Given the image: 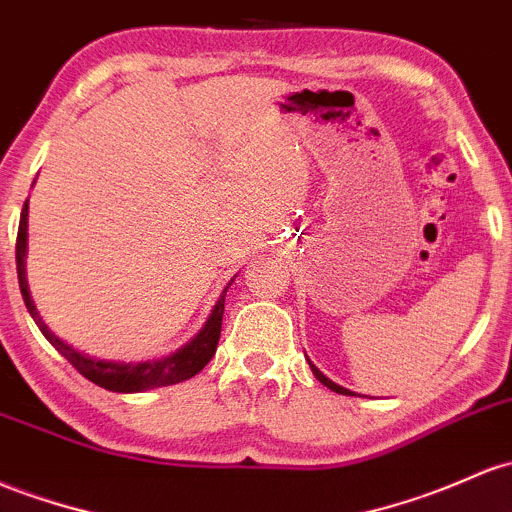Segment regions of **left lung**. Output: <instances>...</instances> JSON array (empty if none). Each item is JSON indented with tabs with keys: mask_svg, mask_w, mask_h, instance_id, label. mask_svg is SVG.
I'll return each instance as SVG.
<instances>
[{
	"mask_svg": "<svg viewBox=\"0 0 512 512\" xmlns=\"http://www.w3.org/2000/svg\"><path fill=\"white\" fill-rule=\"evenodd\" d=\"M311 372H313V374H316V379L320 381V384H323V386H328V389H330V391H335V393H342V396H352V391L342 389V386H338V384H335V381H330V379H328V376H325L323 372H318V369H316V364H311Z\"/></svg>",
	"mask_w": 512,
	"mask_h": 512,
	"instance_id": "left-lung-1",
	"label": "left lung"
}]
</instances>
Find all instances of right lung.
Wrapping results in <instances>:
<instances>
[{
	"label": "right lung",
	"mask_w": 512,
	"mask_h": 512,
	"mask_svg": "<svg viewBox=\"0 0 512 512\" xmlns=\"http://www.w3.org/2000/svg\"><path fill=\"white\" fill-rule=\"evenodd\" d=\"M26 228H28V201L21 209V221H19V235H16V274H19V286L24 303L31 313V318L36 320V325L41 328V333L46 335V340L55 350L63 355L72 367L80 372L84 379H89L92 384L101 386L106 391L116 393H136V391H148V389H160V386H172L179 381L192 379L194 374H199L206 364L211 362L213 352H216L218 338H221V325H223V303H226V291L218 299L216 308L206 320L204 330H201L196 338L184 345L182 350L172 352L170 357L155 359V362H138V364H123V362H104V359H92L82 352L72 350L70 345H65L58 335H53L48 330V325L43 323V318L38 316L36 306H33L31 294H28L26 284V269H24V257H26Z\"/></svg>",
	"instance_id": "obj_1"
}]
</instances>
